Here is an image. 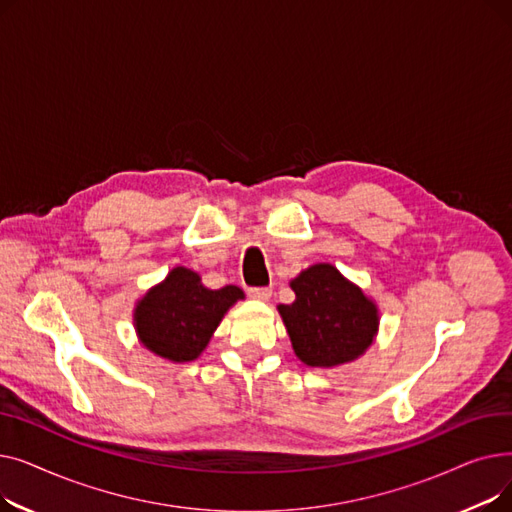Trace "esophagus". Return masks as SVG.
Instances as JSON below:
<instances>
[{
	"instance_id": "34e87169",
	"label": "esophagus",
	"mask_w": 512,
	"mask_h": 512,
	"mask_svg": "<svg viewBox=\"0 0 512 512\" xmlns=\"http://www.w3.org/2000/svg\"><path fill=\"white\" fill-rule=\"evenodd\" d=\"M249 297L255 301H270L272 290L270 288H249Z\"/></svg>"
}]
</instances>
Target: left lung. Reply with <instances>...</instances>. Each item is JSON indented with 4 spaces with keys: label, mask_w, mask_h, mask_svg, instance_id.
<instances>
[{
    "label": "left lung",
    "mask_w": 512,
    "mask_h": 512,
    "mask_svg": "<svg viewBox=\"0 0 512 512\" xmlns=\"http://www.w3.org/2000/svg\"><path fill=\"white\" fill-rule=\"evenodd\" d=\"M294 303L278 305L292 351L309 367L353 363L380 330V309L332 263H315L290 280Z\"/></svg>",
    "instance_id": "obj_1"
}]
</instances>
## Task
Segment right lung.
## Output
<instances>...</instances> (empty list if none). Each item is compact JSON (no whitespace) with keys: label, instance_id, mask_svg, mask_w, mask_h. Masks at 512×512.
Returning a JSON list of instances; mask_svg holds the SVG:
<instances>
[{"label":"right lung","instance_id":"obj_1","mask_svg":"<svg viewBox=\"0 0 512 512\" xmlns=\"http://www.w3.org/2000/svg\"><path fill=\"white\" fill-rule=\"evenodd\" d=\"M242 299L245 292L238 286L211 290L197 272L178 265L137 301L132 326L155 357L188 363L205 351L224 315Z\"/></svg>","mask_w":512,"mask_h":512}]
</instances>
